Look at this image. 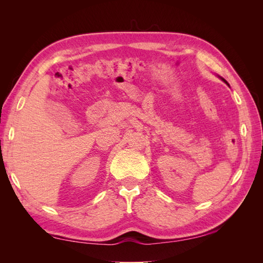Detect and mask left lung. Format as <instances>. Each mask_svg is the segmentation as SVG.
Here are the masks:
<instances>
[{"label": "left lung", "mask_w": 263, "mask_h": 263, "mask_svg": "<svg viewBox=\"0 0 263 263\" xmlns=\"http://www.w3.org/2000/svg\"><path fill=\"white\" fill-rule=\"evenodd\" d=\"M220 79H221V81H224V82H225V83H226V84H227V85H228V86H229V84H228V82H227V81H226V80H225V79H224V78H220Z\"/></svg>", "instance_id": "left-lung-1"}]
</instances>
